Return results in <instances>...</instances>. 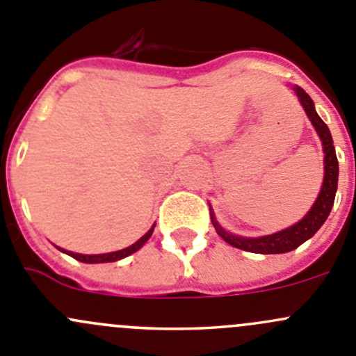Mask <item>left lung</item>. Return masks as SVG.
Segmentation results:
<instances>
[{
	"instance_id": "obj_1",
	"label": "left lung",
	"mask_w": 356,
	"mask_h": 356,
	"mask_svg": "<svg viewBox=\"0 0 356 356\" xmlns=\"http://www.w3.org/2000/svg\"><path fill=\"white\" fill-rule=\"evenodd\" d=\"M292 90L298 95L306 116L309 118L312 125L315 127L316 134H318L320 140H322L323 154H325V156H323V170L325 172H323L322 188H320V193L318 196H316L313 207L308 210V213H306L299 222L292 224L291 227H285V229L282 231H277V233L273 234H266V236H238V234L227 233V231L217 222L216 216H213L212 209H210V217H212V224L213 227H216L217 234H219L226 243H229L231 247L241 248V250L247 252H254V254H285V252L294 250L299 245L305 243L306 240H309V238L322 227V224L325 222L330 210H332L334 198H336L337 191V177H339V163H337L332 136H330L329 127L323 123V120L320 118L318 113L315 111V104H313L312 97H309V95L302 90L301 86L298 85L292 86Z\"/></svg>"
}]
</instances>
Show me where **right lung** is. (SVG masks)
Listing matches in <instances>:
<instances>
[{
    "label": "right lung",
    "instance_id": "right-lung-1",
    "mask_svg": "<svg viewBox=\"0 0 356 356\" xmlns=\"http://www.w3.org/2000/svg\"><path fill=\"white\" fill-rule=\"evenodd\" d=\"M153 231H154V224H153V227H151V229L147 231L144 236H140L139 240H137L134 245H130V247H127V248H122V250L108 252V254H90V255H88V254H76V252L64 250V248H60V247H57V248L60 252H64V254L74 257L76 261H79V262H88V264H99V262H115V261H120V259L129 257V255H132L134 252L139 250V248L143 247V245L146 243L147 240H149L151 234H153Z\"/></svg>",
    "mask_w": 356,
    "mask_h": 356
}]
</instances>
